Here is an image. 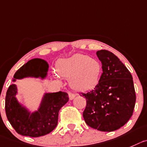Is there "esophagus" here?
<instances>
[{
	"instance_id": "34e87169",
	"label": "esophagus",
	"mask_w": 147,
	"mask_h": 147,
	"mask_svg": "<svg viewBox=\"0 0 147 147\" xmlns=\"http://www.w3.org/2000/svg\"><path fill=\"white\" fill-rule=\"evenodd\" d=\"M68 96H69V100H72L75 98V94L72 92H68Z\"/></svg>"
}]
</instances>
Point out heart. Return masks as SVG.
Returning <instances> with one entry per match:
<instances>
[{
    "label": "heart",
    "mask_w": 147,
    "mask_h": 147,
    "mask_svg": "<svg viewBox=\"0 0 147 147\" xmlns=\"http://www.w3.org/2000/svg\"><path fill=\"white\" fill-rule=\"evenodd\" d=\"M102 71L100 61L83 54L61 60L57 65L58 74L69 79L71 87L77 92L94 89L99 83Z\"/></svg>",
    "instance_id": "obj_1"
}]
</instances>
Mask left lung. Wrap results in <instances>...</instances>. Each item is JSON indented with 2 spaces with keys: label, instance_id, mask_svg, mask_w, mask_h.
I'll return each mask as SVG.
<instances>
[{
  "label": "left lung",
  "instance_id": "1",
  "mask_svg": "<svg viewBox=\"0 0 147 147\" xmlns=\"http://www.w3.org/2000/svg\"><path fill=\"white\" fill-rule=\"evenodd\" d=\"M102 74L93 90L82 95L86 100L85 122L100 131H115L131 118L136 93L131 73L115 55L105 50L97 52Z\"/></svg>",
  "mask_w": 147,
  "mask_h": 147
}]
</instances>
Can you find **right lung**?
Returning a JSON list of instances; mask_svg holds the SVG:
<instances>
[{
  "mask_svg": "<svg viewBox=\"0 0 147 147\" xmlns=\"http://www.w3.org/2000/svg\"><path fill=\"white\" fill-rule=\"evenodd\" d=\"M49 64L41 58H33L22 65L13 76L16 80L34 78L44 80L48 74ZM16 84L9 86L5 96V114L8 121L19 134L30 137H39L53 131L57 126L58 113L68 101L66 92H45L37 110H31L19 101Z\"/></svg>",
  "mask_w": 147,
  "mask_h": 147,
  "instance_id": "right-lung-1",
  "label": "right lung"
}]
</instances>
